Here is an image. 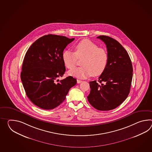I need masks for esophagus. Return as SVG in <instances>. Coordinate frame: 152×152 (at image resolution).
<instances>
[{
  "instance_id": "esophagus-1",
  "label": "esophagus",
  "mask_w": 152,
  "mask_h": 152,
  "mask_svg": "<svg viewBox=\"0 0 152 152\" xmlns=\"http://www.w3.org/2000/svg\"><path fill=\"white\" fill-rule=\"evenodd\" d=\"M82 82V81L80 80H77V83H80Z\"/></svg>"
}]
</instances>
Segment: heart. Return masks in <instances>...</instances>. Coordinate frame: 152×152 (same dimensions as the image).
Instances as JSON below:
<instances>
[{"instance_id": "obj_1", "label": "heart", "mask_w": 152, "mask_h": 152, "mask_svg": "<svg viewBox=\"0 0 152 152\" xmlns=\"http://www.w3.org/2000/svg\"><path fill=\"white\" fill-rule=\"evenodd\" d=\"M75 52L64 51L62 59L66 68L72 69L76 66L77 59H82L81 67L69 71V75L78 78H86L91 76H99L105 71L108 63L107 52L103 48L91 41L84 39L76 44Z\"/></svg>"}]
</instances>
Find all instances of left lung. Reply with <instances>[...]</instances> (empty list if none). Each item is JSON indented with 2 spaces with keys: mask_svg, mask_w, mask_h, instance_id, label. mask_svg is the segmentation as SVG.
Segmentation results:
<instances>
[{
  "mask_svg": "<svg viewBox=\"0 0 152 152\" xmlns=\"http://www.w3.org/2000/svg\"><path fill=\"white\" fill-rule=\"evenodd\" d=\"M97 38L106 45L108 63L98 82L90 81L88 101L100 111H109L121 104L130 93L133 69L128 52L117 41L108 36Z\"/></svg>",
  "mask_w": 152,
  "mask_h": 152,
  "instance_id": "8db88e82",
  "label": "left lung"
}]
</instances>
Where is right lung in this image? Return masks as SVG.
<instances>
[{
	"instance_id": "obj_1",
	"label": "right lung",
	"mask_w": 152,
	"mask_h": 152,
	"mask_svg": "<svg viewBox=\"0 0 152 152\" xmlns=\"http://www.w3.org/2000/svg\"><path fill=\"white\" fill-rule=\"evenodd\" d=\"M74 39L48 34L35 41L26 52L20 78L28 98L39 107L56 108L76 84V79L72 76L58 80L65 71L63 51Z\"/></svg>"
}]
</instances>
